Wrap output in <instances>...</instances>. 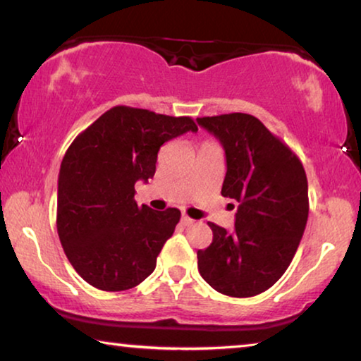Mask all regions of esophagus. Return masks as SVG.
Returning a JSON list of instances; mask_svg holds the SVG:
<instances>
[{"label": "esophagus", "mask_w": 361, "mask_h": 361, "mask_svg": "<svg viewBox=\"0 0 361 361\" xmlns=\"http://www.w3.org/2000/svg\"><path fill=\"white\" fill-rule=\"evenodd\" d=\"M181 224L185 227H190V226L195 224V221H192L191 217H188V216H181Z\"/></svg>", "instance_id": "esophagus-1"}]
</instances>
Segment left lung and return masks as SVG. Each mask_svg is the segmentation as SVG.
<instances>
[{
  "label": "left lung",
  "mask_w": 361,
  "mask_h": 361,
  "mask_svg": "<svg viewBox=\"0 0 361 361\" xmlns=\"http://www.w3.org/2000/svg\"><path fill=\"white\" fill-rule=\"evenodd\" d=\"M224 147L221 195L237 201L235 227L207 222L212 242L197 250V270L226 296L250 298L271 288L291 263L306 229L307 178L298 155L255 116L197 118Z\"/></svg>",
  "instance_id": "left-lung-1"
}]
</instances>
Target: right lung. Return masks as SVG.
<instances>
[{
    "label": "right lung",
    "instance_id": "obj_1",
    "mask_svg": "<svg viewBox=\"0 0 361 361\" xmlns=\"http://www.w3.org/2000/svg\"><path fill=\"white\" fill-rule=\"evenodd\" d=\"M191 118L114 106L72 142L59 173L57 231L78 275L103 291H126L155 270L181 212L137 206L135 181L155 175L160 147Z\"/></svg>",
    "mask_w": 361,
    "mask_h": 361
}]
</instances>
